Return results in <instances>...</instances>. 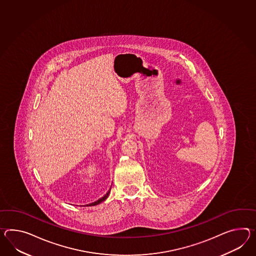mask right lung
<instances>
[{
    "instance_id": "right-lung-1",
    "label": "right lung",
    "mask_w": 256,
    "mask_h": 256,
    "mask_svg": "<svg viewBox=\"0 0 256 256\" xmlns=\"http://www.w3.org/2000/svg\"><path fill=\"white\" fill-rule=\"evenodd\" d=\"M110 190H111V188L108 190V192L104 196V197H102V198H100V199L98 200H96V202H92V204H87V206H97V204H100L102 202H104V200L107 199L108 198V196H109V194H110Z\"/></svg>"
}]
</instances>
